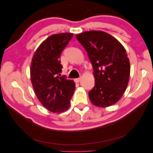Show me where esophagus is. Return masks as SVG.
Segmentation results:
<instances>
[{"label":"esophagus","instance_id":"esophagus-1","mask_svg":"<svg viewBox=\"0 0 153 153\" xmlns=\"http://www.w3.org/2000/svg\"><path fill=\"white\" fill-rule=\"evenodd\" d=\"M81 77H79V78L75 79L74 81H75V82H76V83H79V82L81 81Z\"/></svg>","mask_w":153,"mask_h":153}]
</instances>
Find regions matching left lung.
<instances>
[{
  "label": "left lung",
  "instance_id": "left-lung-1",
  "mask_svg": "<svg viewBox=\"0 0 153 153\" xmlns=\"http://www.w3.org/2000/svg\"><path fill=\"white\" fill-rule=\"evenodd\" d=\"M88 53L92 65L95 85L89 98L95 106L107 107L116 103L128 85L130 63L124 46L111 35L100 30L76 36Z\"/></svg>",
  "mask_w": 153,
  "mask_h": 153
}]
</instances>
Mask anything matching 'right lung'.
I'll return each mask as SVG.
<instances>
[{"label":"right lung","instance_id":"obj_1","mask_svg":"<svg viewBox=\"0 0 153 153\" xmlns=\"http://www.w3.org/2000/svg\"><path fill=\"white\" fill-rule=\"evenodd\" d=\"M72 36V33H63L48 37L32 59L30 73L33 88L44 107L54 113L68 109L75 90L74 82L61 75V53Z\"/></svg>","mask_w":153,"mask_h":153}]
</instances>
